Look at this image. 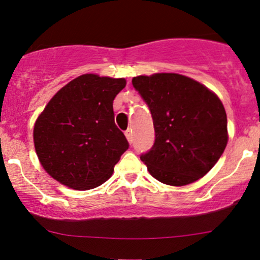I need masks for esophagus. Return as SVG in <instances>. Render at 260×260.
Segmentation results:
<instances>
[{"instance_id":"esophagus-1","label":"esophagus","mask_w":260,"mask_h":260,"mask_svg":"<svg viewBox=\"0 0 260 260\" xmlns=\"http://www.w3.org/2000/svg\"><path fill=\"white\" fill-rule=\"evenodd\" d=\"M124 136H126L127 140L132 144V129H131V128H128L126 132H124Z\"/></svg>"}]
</instances>
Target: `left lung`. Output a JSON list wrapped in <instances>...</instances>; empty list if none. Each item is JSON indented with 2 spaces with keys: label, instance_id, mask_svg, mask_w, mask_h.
<instances>
[{
  "label": "left lung",
  "instance_id": "1",
  "mask_svg": "<svg viewBox=\"0 0 260 260\" xmlns=\"http://www.w3.org/2000/svg\"><path fill=\"white\" fill-rule=\"evenodd\" d=\"M132 84L153 120V146L140 156L151 175L166 185L185 186L210 172L228 143L219 98L176 73L139 75Z\"/></svg>",
  "mask_w": 260,
  "mask_h": 260
}]
</instances>
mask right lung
<instances>
[{
    "label": "right lung",
    "instance_id": "add662e5",
    "mask_svg": "<svg viewBox=\"0 0 260 260\" xmlns=\"http://www.w3.org/2000/svg\"><path fill=\"white\" fill-rule=\"evenodd\" d=\"M123 78L84 74L61 88L39 115L35 149L49 175L73 189H92L111 176L129 144L114 121Z\"/></svg>",
    "mask_w": 260,
    "mask_h": 260
}]
</instances>
